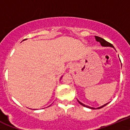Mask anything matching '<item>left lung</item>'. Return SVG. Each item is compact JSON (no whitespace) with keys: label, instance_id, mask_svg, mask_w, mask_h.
Instances as JSON below:
<instances>
[{"label":"left lung","instance_id":"1","mask_svg":"<svg viewBox=\"0 0 130 130\" xmlns=\"http://www.w3.org/2000/svg\"><path fill=\"white\" fill-rule=\"evenodd\" d=\"M95 40H96L98 42H99V43L101 44V46H110V47H113V46H112V44H110V42H109L106 41L105 40H104L103 38H101V37H97V36H95ZM113 48H114V47H113ZM78 101V103H80V104L84 106V107H87V108H90V109H95V108H93V107H88V106H87V105H85L82 104V103H80L79 101ZM106 105H107V104H105L104 105L101 106V107H98V108H97V109H101V108H102V107H105V106Z\"/></svg>","mask_w":130,"mask_h":130}]
</instances>
